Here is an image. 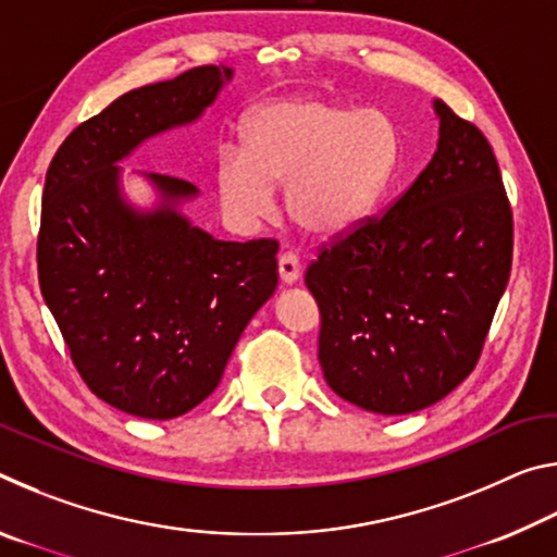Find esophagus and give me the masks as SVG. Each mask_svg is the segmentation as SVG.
<instances>
[{"label": "esophagus", "mask_w": 557, "mask_h": 557, "mask_svg": "<svg viewBox=\"0 0 557 557\" xmlns=\"http://www.w3.org/2000/svg\"><path fill=\"white\" fill-rule=\"evenodd\" d=\"M277 268H280V280L285 282V285H295V282L299 280V275H301L299 258L295 256V252H289V250L282 252Z\"/></svg>", "instance_id": "esophagus-1"}]
</instances>
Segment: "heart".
<instances>
[{
    "instance_id": "heart-1",
    "label": "heart",
    "mask_w": 557,
    "mask_h": 557,
    "mask_svg": "<svg viewBox=\"0 0 557 557\" xmlns=\"http://www.w3.org/2000/svg\"><path fill=\"white\" fill-rule=\"evenodd\" d=\"M398 162V129L381 110L322 98H287L260 108L243 149L225 147L215 188L225 211L256 221L285 184V211L301 231L336 235L366 219Z\"/></svg>"
}]
</instances>
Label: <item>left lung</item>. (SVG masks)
Wrapping results in <instances>:
<instances>
[{
  "label": "left lung",
  "mask_w": 557,
  "mask_h": 557,
  "mask_svg": "<svg viewBox=\"0 0 557 557\" xmlns=\"http://www.w3.org/2000/svg\"><path fill=\"white\" fill-rule=\"evenodd\" d=\"M432 162L383 215L307 268L336 395L379 414L445 398L474 371L513 256V213L482 129L435 100Z\"/></svg>",
  "instance_id": "left-lung-1"
}]
</instances>
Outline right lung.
Instances as JSON below:
<instances>
[{
    "instance_id": "obj_1",
    "label": "right lung",
    "mask_w": 557,
    "mask_h": 557,
    "mask_svg": "<svg viewBox=\"0 0 557 557\" xmlns=\"http://www.w3.org/2000/svg\"><path fill=\"white\" fill-rule=\"evenodd\" d=\"M231 78L225 65H199L125 92L75 127L46 172L41 295L81 379L135 418L172 420L209 398L277 287V240H215L178 213L194 184L147 174L152 211L122 196L120 159L199 120Z\"/></svg>"
}]
</instances>
